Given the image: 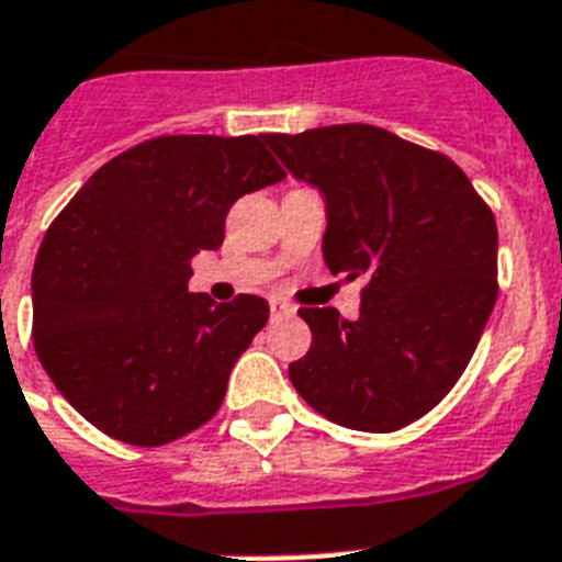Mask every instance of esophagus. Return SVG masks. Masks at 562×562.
<instances>
[{
	"instance_id": "obj_1",
	"label": "esophagus",
	"mask_w": 562,
	"mask_h": 562,
	"mask_svg": "<svg viewBox=\"0 0 562 562\" xmlns=\"http://www.w3.org/2000/svg\"><path fill=\"white\" fill-rule=\"evenodd\" d=\"M295 313L293 304L281 302V299H269V316H272V322H278V318H290Z\"/></svg>"
}]
</instances>
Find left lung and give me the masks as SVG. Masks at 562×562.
<instances>
[{"label": "left lung", "instance_id": "obj_1", "mask_svg": "<svg viewBox=\"0 0 562 562\" xmlns=\"http://www.w3.org/2000/svg\"><path fill=\"white\" fill-rule=\"evenodd\" d=\"M267 145L325 196V263L366 278L353 322L302 307L313 345L290 380L318 415L394 432L447 397L496 304V220L443 154L371 124H334Z\"/></svg>", "mask_w": 562, "mask_h": 562}]
</instances>
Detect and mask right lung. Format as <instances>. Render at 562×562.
Listing matches in <instances>:
<instances>
[{
	"label": "right lung",
	"mask_w": 562,
	"mask_h": 562,
	"mask_svg": "<svg viewBox=\"0 0 562 562\" xmlns=\"http://www.w3.org/2000/svg\"><path fill=\"white\" fill-rule=\"evenodd\" d=\"M284 170L263 136H159L87 179L40 244L34 351L57 392L115 441L161 447L214 417L267 325L260 295L188 293L228 209Z\"/></svg>",
	"instance_id": "add662e5"
}]
</instances>
